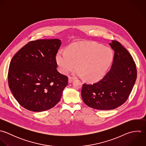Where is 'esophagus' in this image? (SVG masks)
<instances>
[{"label": "esophagus", "instance_id": "34e87169", "mask_svg": "<svg viewBox=\"0 0 146 146\" xmlns=\"http://www.w3.org/2000/svg\"><path fill=\"white\" fill-rule=\"evenodd\" d=\"M73 80H74V78H72L71 77H69V78H68V82L69 83H72Z\"/></svg>", "mask_w": 146, "mask_h": 146}]
</instances>
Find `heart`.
I'll list each match as a JSON object with an SVG mask.
<instances>
[{"mask_svg":"<svg viewBox=\"0 0 146 146\" xmlns=\"http://www.w3.org/2000/svg\"><path fill=\"white\" fill-rule=\"evenodd\" d=\"M113 58L111 50L92 42H76L66 50H60L56 60L60 72L66 74L74 69V74L85 76L86 80L97 81L103 77L110 66Z\"/></svg>","mask_w":146,"mask_h":146,"instance_id":"obj_1","label":"heart"}]
</instances>
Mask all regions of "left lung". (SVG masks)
<instances>
[{
  "mask_svg": "<svg viewBox=\"0 0 146 146\" xmlns=\"http://www.w3.org/2000/svg\"><path fill=\"white\" fill-rule=\"evenodd\" d=\"M109 45L114 51L110 70L98 82L84 84L81 90L84 103L97 110H112L123 104L137 77L135 63L127 50L117 41L113 40Z\"/></svg>",
  "mask_w": 146,
  "mask_h": 146,
  "instance_id": "1",
  "label": "left lung"
}]
</instances>
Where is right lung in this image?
<instances>
[{
	"label": "right lung",
	"instance_id": "obj_1",
	"mask_svg": "<svg viewBox=\"0 0 146 146\" xmlns=\"http://www.w3.org/2000/svg\"><path fill=\"white\" fill-rule=\"evenodd\" d=\"M61 40L32 41L12 58L8 70L9 88L25 109L41 112L53 108L68 83V77L57 70L56 56Z\"/></svg>",
	"mask_w": 146,
	"mask_h": 146
}]
</instances>
